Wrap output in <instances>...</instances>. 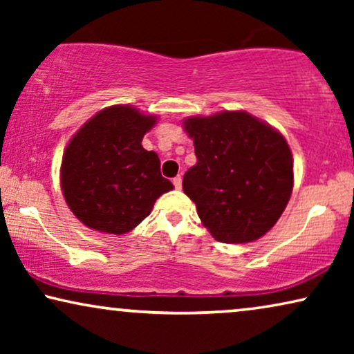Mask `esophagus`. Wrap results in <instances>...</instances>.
I'll return each mask as SVG.
<instances>
[{
  "mask_svg": "<svg viewBox=\"0 0 354 354\" xmlns=\"http://www.w3.org/2000/svg\"><path fill=\"white\" fill-rule=\"evenodd\" d=\"M172 183H174V187H176V188H177V190H180V188H182V177H180V176L174 177V180H172Z\"/></svg>",
  "mask_w": 354,
  "mask_h": 354,
  "instance_id": "34e87169",
  "label": "esophagus"
}]
</instances>
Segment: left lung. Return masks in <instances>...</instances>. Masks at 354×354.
<instances>
[{
	"label": "left lung",
	"instance_id": "1",
	"mask_svg": "<svg viewBox=\"0 0 354 354\" xmlns=\"http://www.w3.org/2000/svg\"><path fill=\"white\" fill-rule=\"evenodd\" d=\"M183 129L196 154L183 192L209 234L222 243H250L272 229L293 190L283 135L246 111L192 115Z\"/></svg>",
	"mask_w": 354,
	"mask_h": 354
}]
</instances>
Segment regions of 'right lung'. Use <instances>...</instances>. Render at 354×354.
Segmentation results:
<instances>
[{
    "label": "right lung",
    "mask_w": 354,
    "mask_h": 354,
    "mask_svg": "<svg viewBox=\"0 0 354 354\" xmlns=\"http://www.w3.org/2000/svg\"><path fill=\"white\" fill-rule=\"evenodd\" d=\"M158 118L130 104L109 106L71 138L61 164V188L82 224L122 235L149 216L154 203L174 185L142 140Z\"/></svg>",
    "instance_id": "add662e5"
}]
</instances>
